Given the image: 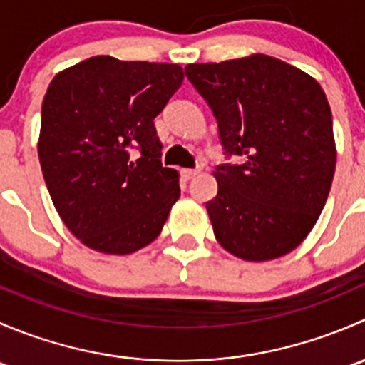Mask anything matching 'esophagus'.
<instances>
[{"label": "esophagus", "instance_id": "esophagus-1", "mask_svg": "<svg viewBox=\"0 0 365 365\" xmlns=\"http://www.w3.org/2000/svg\"><path fill=\"white\" fill-rule=\"evenodd\" d=\"M197 173H200V169H197V168H194V169H182V176L185 180L194 178V176H196Z\"/></svg>", "mask_w": 365, "mask_h": 365}]
</instances>
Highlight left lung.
Instances as JSON below:
<instances>
[{
  "instance_id": "left-lung-1",
  "label": "left lung",
  "mask_w": 365,
  "mask_h": 365,
  "mask_svg": "<svg viewBox=\"0 0 365 365\" xmlns=\"http://www.w3.org/2000/svg\"><path fill=\"white\" fill-rule=\"evenodd\" d=\"M185 76L215 116L224 159L242 157L215 168L206 203L215 238L242 259L284 256L316 224L336 171L325 91L264 54L187 65Z\"/></svg>"
}]
</instances>
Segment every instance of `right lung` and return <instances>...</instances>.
Masks as SVG:
<instances>
[{
    "mask_svg": "<svg viewBox=\"0 0 365 365\" xmlns=\"http://www.w3.org/2000/svg\"><path fill=\"white\" fill-rule=\"evenodd\" d=\"M180 65L95 56L58 73L42 104L38 159L65 226L88 247L130 254L155 240L180 197L155 120Z\"/></svg>",
    "mask_w": 365,
    "mask_h": 365,
    "instance_id": "add662e5",
    "label": "right lung"
}]
</instances>
